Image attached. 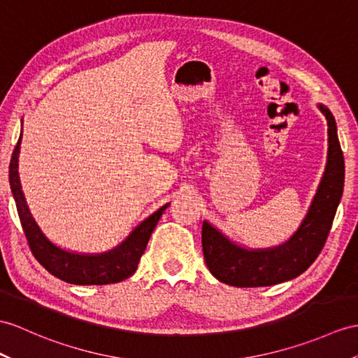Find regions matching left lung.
Returning a JSON list of instances; mask_svg holds the SVG:
<instances>
[{"instance_id":"1","label":"left lung","mask_w":358,"mask_h":358,"mask_svg":"<svg viewBox=\"0 0 358 358\" xmlns=\"http://www.w3.org/2000/svg\"><path fill=\"white\" fill-rule=\"evenodd\" d=\"M328 123L324 176L301 226L285 243L267 249L243 248L209 223L202 224L205 263L217 280L234 287L275 285L303 273L324 248L345 184V161L333 113L317 104Z\"/></svg>"}]
</instances>
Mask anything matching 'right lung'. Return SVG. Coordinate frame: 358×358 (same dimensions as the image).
<instances>
[{
    "label": "right lung",
    "instance_id": "right-lung-1",
    "mask_svg": "<svg viewBox=\"0 0 358 358\" xmlns=\"http://www.w3.org/2000/svg\"><path fill=\"white\" fill-rule=\"evenodd\" d=\"M21 139L22 130L18 144H16L12 155L10 167H8V180H10L12 194L16 202V208H18L22 229L25 232V237H27L34 258L51 275L76 285L113 284L124 281L126 278L132 276L147 248V243L150 240L153 229L156 228L162 213L169 208L170 203H165L158 211L147 217L117 248L108 252H101V254H78V252L62 249L55 245L42 232L36 220L33 219L27 200H25L18 171Z\"/></svg>",
    "mask_w": 358,
    "mask_h": 358
}]
</instances>
